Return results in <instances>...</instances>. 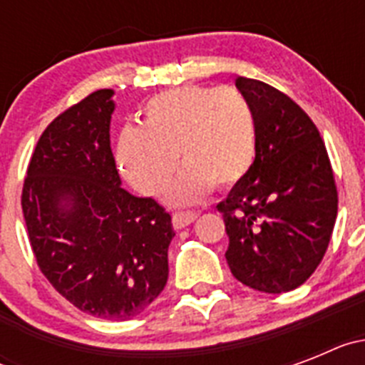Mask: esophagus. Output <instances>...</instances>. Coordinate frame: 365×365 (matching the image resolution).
Returning a JSON list of instances; mask_svg holds the SVG:
<instances>
[{
  "instance_id": "obj_1",
  "label": "esophagus",
  "mask_w": 365,
  "mask_h": 365,
  "mask_svg": "<svg viewBox=\"0 0 365 365\" xmlns=\"http://www.w3.org/2000/svg\"><path fill=\"white\" fill-rule=\"evenodd\" d=\"M195 219H197V214H195V212H175L172 217L173 228L180 230V228H185V227H188V225H192Z\"/></svg>"
}]
</instances>
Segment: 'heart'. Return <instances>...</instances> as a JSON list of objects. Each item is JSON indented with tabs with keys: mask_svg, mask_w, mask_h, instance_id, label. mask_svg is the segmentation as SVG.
Returning a JSON list of instances; mask_svg holds the SVG:
<instances>
[{
	"mask_svg": "<svg viewBox=\"0 0 365 365\" xmlns=\"http://www.w3.org/2000/svg\"><path fill=\"white\" fill-rule=\"evenodd\" d=\"M256 117L235 87L180 86L143 109V128L125 125L117 157L125 179L157 195L177 168L186 166L170 188V205H192L214 186L237 185L256 159Z\"/></svg>",
	"mask_w": 365,
	"mask_h": 365,
	"instance_id": "b5f03b06",
	"label": "heart"
}]
</instances>
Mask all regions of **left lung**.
<instances>
[{
  "instance_id": "1",
  "label": "left lung",
  "mask_w": 365,
  "mask_h": 365,
  "mask_svg": "<svg viewBox=\"0 0 365 365\" xmlns=\"http://www.w3.org/2000/svg\"><path fill=\"white\" fill-rule=\"evenodd\" d=\"M256 117V159L217 210L235 279L279 294L307 282L331 241L338 193L327 150L307 113L259 80L240 78Z\"/></svg>"
}]
</instances>
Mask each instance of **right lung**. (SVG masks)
Returning <instances> with one entry per match:
<instances>
[{
    "mask_svg": "<svg viewBox=\"0 0 365 365\" xmlns=\"http://www.w3.org/2000/svg\"><path fill=\"white\" fill-rule=\"evenodd\" d=\"M113 89L63 111L41 133L21 193L38 267L74 307L131 320L168 282L172 217L122 188L111 151Z\"/></svg>",
    "mask_w": 365,
    "mask_h": 365,
    "instance_id": "1",
    "label": "right lung"
}]
</instances>
